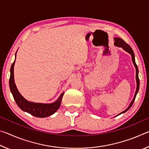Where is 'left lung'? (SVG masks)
<instances>
[{"instance_id": "1", "label": "left lung", "mask_w": 149, "mask_h": 149, "mask_svg": "<svg viewBox=\"0 0 149 149\" xmlns=\"http://www.w3.org/2000/svg\"><path fill=\"white\" fill-rule=\"evenodd\" d=\"M114 45L116 47H121L122 48V49L126 51L128 53L131 54V56H132V62L133 63V65H134V66L136 69V82H137V88H136V91H135V93L134 95V97H133V99L132 100V101L131 102V103L129 105V107H128L126 109L123 111L120 114H118L117 116H119L120 114H123V113H125V112H127V111L130 109V108L132 107V106L133 104V102H134V100L135 99V97H136V95H137V93L139 91V70H138V67L137 64H136L135 63V54H134V52H133V50L131 47L129 45H127L126 42L123 41V39L119 38V37H114ZM115 116V117H116Z\"/></svg>"}]
</instances>
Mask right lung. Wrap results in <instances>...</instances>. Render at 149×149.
Wrapping results in <instances>:
<instances>
[{
    "label": "right lung",
    "mask_w": 149,
    "mask_h": 149,
    "mask_svg": "<svg viewBox=\"0 0 149 149\" xmlns=\"http://www.w3.org/2000/svg\"><path fill=\"white\" fill-rule=\"evenodd\" d=\"M16 53L17 52H16V54H15L16 56ZM15 61H16V58H15V60L11 65L9 85L10 91L12 95H13V97L17 105L24 112L29 113V114L34 116L35 117L46 118L54 114L59 108L60 104H61L62 99L64 93H62L56 101L52 103H40L28 101L20 94L17 89L16 84H15L14 75V67Z\"/></svg>",
    "instance_id": "obj_1"
}]
</instances>
